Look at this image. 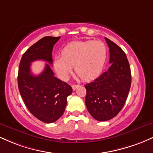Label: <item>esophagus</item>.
Here are the masks:
<instances>
[{
	"mask_svg": "<svg viewBox=\"0 0 153 153\" xmlns=\"http://www.w3.org/2000/svg\"><path fill=\"white\" fill-rule=\"evenodd\" d=\"M79 87V85H72V88H73V90L75 91L77 89V88Z\"/></svg>",
	"mask_w": 153,
	"mask_h": 153,
	"instance_id": "1",
	"label": "esophagus"
}]
</instances>
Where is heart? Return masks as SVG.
I'll use <instances>...</instances> for the list:
<instances>
[{
  "label": "heart",
  "instance_id": "1",
  "mask_svg": "<svg viewBox=\"0 0 153 153\" xmlns=\"http://www.w3.org/2000/svg\"><path fill=\"white\" fill-rule=\"evenodd\" d=\"M107 57V49L101 41H76L67 45L62 56L54 58V68L59 78L67 80L75 66L77 78L90 80L102 72Z\"/></svg>",
  "mask_w": 153,
  "mask_h": 153
}]
</instances>
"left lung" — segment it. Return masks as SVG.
<instances>
[{
	"label": "left lung",
	"instance_id": "obj_1",
	"mask_svg": "<svg viewBox=\"0 0 153 153\" xmlns=\"http://www.w3.org/2000/svg\"><path fill=\"white\" fill-rule=\"evenodd\" d=\"M109 47L108 70L90 83L85 84V105L90 114L98 121H108L124 106L131 86L129 63L118 45L105 37Z\"/></svg>",
	"mask_w": 153,
	"mask_h": 153
}]
</instances>
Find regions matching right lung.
I'll return each instance as SVG.
<instances>
[{
  "label": "right lung",
  "mask_w": 153,
  "mask_h": 153,
  "mask_svg": "<svg viewBox=\"0 0 153 153\" xmlns=\"http://www.w3.org/2000/svg\"><path fill=\"white\" fill-rule=\"evenodd\" d=\"M60 36H45L29 47L23 54L18 73L19 90L26 106L39 120L52 123L60 118L67 105V98L73 92L71 85L54 76L52 49ZM46 61L44 71L38 76L30 72V63Z\"/></svg>",
  "instance_id": "add662e5"
}]
</instances>
